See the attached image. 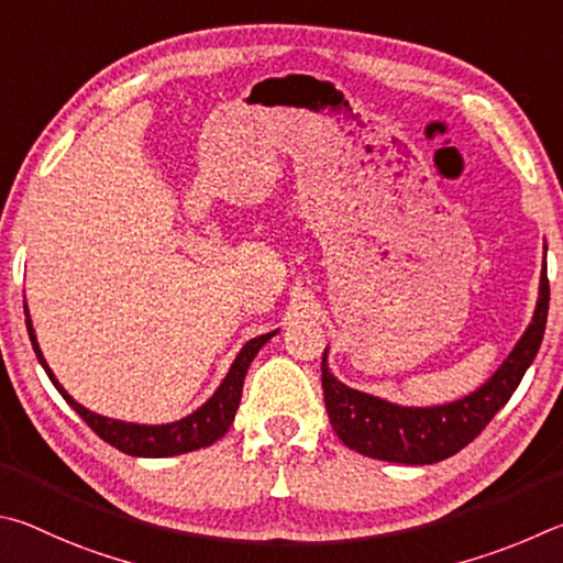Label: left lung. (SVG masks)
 <instances>
[{
    "instance_id": "1",
    "label": "left lung",
    "mask_w": 563,
    "mask_h": 563,
    "mask_svg": "<svg viewBox=\"0 0 563 563\" xmlns=\"http://www.w3.org/2000/svg\"><path fill=\"white\" fill-rule=\"evenodd\" d=\"M547 313L549 279L544 266L534 317L515 343V349L509 351V356L477 390L460 400L442 402V406H398V402L383 400L371 393L349 388L329 371L327 349L321 358V386L333 430L343 445L373 460L400 462V465H432V462L452 457L462 448H467L487 428V422L507 406L541 346Z\"/></svg>"
}]
</instances>
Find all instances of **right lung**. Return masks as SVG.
I'll return each mask as SVG.
<instances>
[{
  "instance_id": "1",
  "label": "right lung",
  "mask_w": 563,
  "mask_h": 563,
  "mask_svg": "<svg viewBox=\"0 0 563 563\" xmlns=\"http://www.w3.org/2000/svg\"><path fill=\"white\" fill-rule=\"evenodd\" d=\"M24 317H26V331H29V339H32L36 358H38V363H42V368L46 371L48 380L54 383V388L62 393L68 406H71L78 416L86 420V426L91 428L98 438L133 457H173V455H183V452L207 448V445H212V442L220 440L234 422L236 408H240V400H242L244 376H246V371H250V363L254 361V356L260 353L264 343L279 333V331L262 333V336L246 341L242 351L236 353V358L232 361L227 376L222 378L220 388H217L200 408L192 410L190 416H185L175 422H163V426H143V422H125V420L98 416V412L84 408L81 402H76L71 396H68L66 388L56 380L54 371L48 368L42 349H38L26 301H24Z\"/></svg>"
}]
</instances>
